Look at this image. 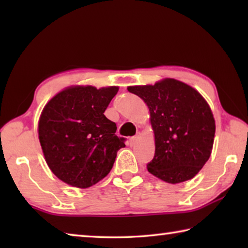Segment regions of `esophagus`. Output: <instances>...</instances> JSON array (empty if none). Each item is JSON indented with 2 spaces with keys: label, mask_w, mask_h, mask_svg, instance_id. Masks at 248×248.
<instances>
[{
  "label": "esophagus",
  "mask_w": 248,
  "mask_h": 248,
  "mask_svg": "<svg viewBox=\"0 0 248 248\" xmlns=\"http://www.w3.org/2000/svg\"><path fill=\"white\" fill-rule=\"evenodd\" d=\"M139 139H140V133H137L136 136L132 137L131 139H130V144H131V145H134V144L137 143L138 140H139Z\"/></svg>",
  "instance_id": "34e87169"
}]
</instances>
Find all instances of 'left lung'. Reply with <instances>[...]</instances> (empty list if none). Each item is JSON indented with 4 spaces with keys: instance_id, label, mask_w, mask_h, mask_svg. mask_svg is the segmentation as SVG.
<instances>
[{
    "instance_id": "left-lung-1",
    "label": "left lung",
    "mask_w": 248,
    "mask_h": 248,
    "mask_svg": "<svg viewBox=\"0 0 248 248\" xmlns=\"http://www.w3.org/2000/svg\"><path fill=\"white\" fill-rule=\"evenodd\" d=\"M150 111L155 154L146 169L169 184L194 178L213 148L216 121L202 95L188 84L163 78L154 85L128 86Z\"/></svg>"
}]
</instances>
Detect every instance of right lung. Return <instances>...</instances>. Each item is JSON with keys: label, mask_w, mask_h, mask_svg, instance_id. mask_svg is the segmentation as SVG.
<instances>
[{"label": "right lung", "mask_w": 248, "mask_h": 248, "mask_svg": "<svg viewBox=\"0 0 248 248\" xmlns=\"http://www.w3.org/2000/svg\"><path fill=\"white\" fill-rule=\"evenodd\" d=\"M118 90L73 85L46 104L38 121L39 142L49 169L63 183L89 188L112 169L125 145L104 112Z\"/></svg>", "instance_id": "add662e5"}]
</instances>
